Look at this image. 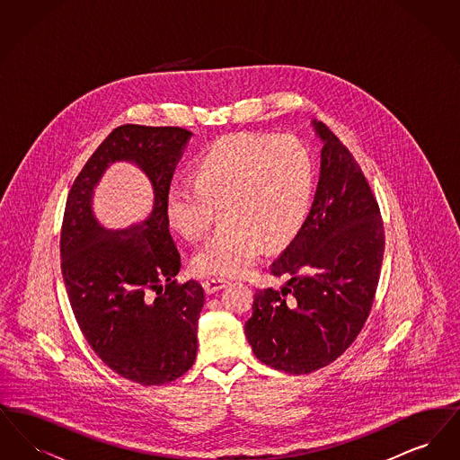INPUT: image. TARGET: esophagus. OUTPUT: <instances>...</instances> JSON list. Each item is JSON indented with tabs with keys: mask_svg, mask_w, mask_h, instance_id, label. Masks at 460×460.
I'll return each mask as SVG.
<instances>
[{
	"mask_svg": "<svg viewBox=\"0 0 460 460\" xmlns=\"http://www.w3.org/2000/svg\"><path fill=\"white\" fill-rule=\"evenodd\" d=\"M226 286H227L226 279H207V281H203V288H205V291H207L208 295H212V293H216V291H220V289L226 288Z\"/></svg>",
	"mask_w": 460,
	"mask_h": 460,
	"instance_id": "obj_1",
	"label": "esophagus"
}]
</instances>
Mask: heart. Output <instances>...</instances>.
Instances as JSON below:
<instances>
[{
	"label": "heart",
	"mask_w": 460,
	"mask_h": 460,
	"mask_svg": "<svg viewBox=\"0 0 460 460\" xmlns=\"http://www.w3.org/2000/svg\"><path fill=\"white\" fill-rule=\"evenodd\" d=\"M193 182L165 197L171 226L186 240L207 236L222 210L224 224L193 257L203 276L246 274L265 252L291 240L305 220L314 186L312 158L293 136L240 132L198 156Z\"/></svg>",
	"instance_id": "1"
}]
</instances>
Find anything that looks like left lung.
Wrapping results in <instances>:
<instances>
[{
    "instance_id": "1",
    "label": "left lung",
    "mask_w": 460,
    "mask_h": 460,
    "mask_svg": "<svg viewBox=\"0 0 460 460\" xmlns=\"http://www.w3.org/2000/svg\"><path fill=\"white\" fill-rule=\"evenodd\" d=\"M321 174L304 226L270 265L281 289H257L244 334L257 358L289 374L326 367L350 347L371 312L385 253L379 205L360 165L326 124Z\"/></svg>"
}]
</instances>
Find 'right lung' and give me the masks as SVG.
I'll return each instance as SVG.
<instances>
[{
  "mask_svg": "<svg viewBox=\"0 0 460 460\" xmlns=\"http://www.w3.org/2000/svg\"><path fill=\"white\" fill-rule=\"evenodd\" d=\"M193 132L126 124L110 132L66 198L60 255L66 295L89 347L143 386L165 385L195 364L205 304L198 281L179 285L181 255L169 231L165 197ZM113 161H131L151 179L155 210L128 230L102 226L92 195Z\"/></svg>",
  "mask_w": 460,
  "mask_h": 460,
  "instance_id": "add662e5",
  "label": "right lung"
}]
</instances>
